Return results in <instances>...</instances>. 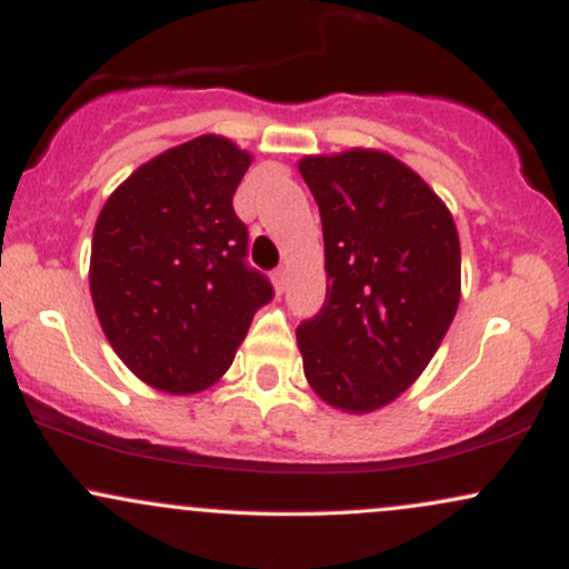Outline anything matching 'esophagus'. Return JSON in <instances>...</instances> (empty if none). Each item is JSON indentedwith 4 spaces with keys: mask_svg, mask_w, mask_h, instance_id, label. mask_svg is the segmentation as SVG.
Masks as SVG:
<instances>
[{
    "mask_svg": "<svg viewBox=\"0 0 569 569\" xmlns=\"http://www.w3.org/2000/svg\"><path fill=\"white\" fill-rule=\"evenodd\" d=\"M272 283H276V289H278V293H283V289H286V283H289V270H286V267H280V270H276V272H272Z\"/></svg>",
    "mask_w": 569,
    "mask_h": 569,
    "instance_id": "obj_1",
    "label": "esophagus"
}]
</instances>
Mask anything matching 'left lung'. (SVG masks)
Returning <instances> with one entry per match:
<instances>
[{
  "mask_svg": "<svg viewBox=\"0 0 569 569\" xmlns=\"http://www.w3.org/2000/svg\"><path fill=\"white\" fill-rule=\"evenodd\" d=\"M323 221L326 302L297 329L321 401L369 415L415 385L460 305V238L447 202L382 149L305 154Z\"/></svg>",
  "mask_w": 569,
  "mask_h": 569,
  "instance_id": "left-lung-1",
  "label": "left lung"
}]
</instances>
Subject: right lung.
<instances>
[{"label": "right lung", "instance_id": "obj_1", "mask_svg": "<svg viewBox=\"0 0 569 569\" xmlns=\"http://www.w3.org/2000/svg\"><path fill=\"white\" fill-rule=\"evenodd\" d=\"M251 160L224 136H198L136 168L96 219V316L120 361L162 393L219 382L272 299L243 262L248 232L232 211Z\"/></svg>", "mask_w": 569, "mask_h": 569}]
</instances>
